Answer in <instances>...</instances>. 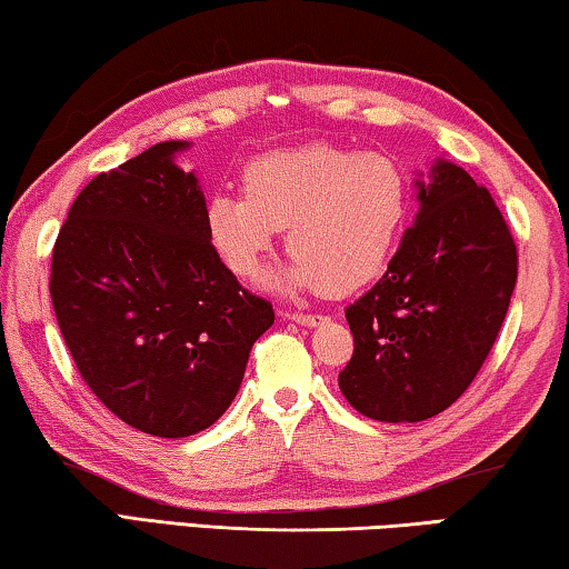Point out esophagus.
Wrapping results in <instances>:
<instances>
[{
	"label": "esophagus",
	"instance_id": "obj_1",
	"mask_svg": "<svg viewBox=\"0 0 569 569\" xmlns=\"http://www.w3.org/2000/svg\"><path fill=\"white\" fill-rule=\"evenodd\" d=\"M282 315L284 320H292V322H300V326H308V328H315L320 326V322L328 320V315L322 312H302V310H282L279 312Z\"/></svg>",
	"mask_w": 569,
	"mask_h": 569
}]
</instances>
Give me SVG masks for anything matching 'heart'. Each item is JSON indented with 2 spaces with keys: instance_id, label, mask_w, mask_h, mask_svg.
Returning a JSON list of instances; mask_svg holds the SVG:
<instances>
[{
  "instance_id": "1",
  "label": "heart",
  "mask_w": 569,
  "mask_h": 569,
  "mask_svg": "<svg viewBox=\"0 0 569 569\" xmlns=\"http://www.w3.org/2000/svg\"><path fill=\"white\" fill-rule=\"evenodd\" d=\"M243 193H213L208 239L236 277H254L287 226L282 290L353 292L387 267L409 216V180L395 157L330 144L259 154L243 168Z\"/></svg>"
}]
</instances>
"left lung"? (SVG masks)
Here are the masks:
<instances>
[{
    "label": "left lung",
    "mask_w": 569,
    "mask_h": 569,
    "mask_svg": "<svg viewBox=\"0 0 569 569\" xmlns=\"http://www.w3.org/2000/svg\"><path fill=\"white\" fill-rule=\"evenodd\" d=\"M389 269L348 305L353 356L338 387L379 422H422L470 387L517 287V243L483 186L437 160Z\"/></svg>",
    "instance_id": "1"
}]
</instances>
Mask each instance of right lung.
I'll return each mask as SVG.
<instances>
[{
	"mask_svg": "<svg viewBox=\"0 0 569 569\" xmlns=\"http://www.w3.org/2000/svg\"><path fill=\"white\" fill-rule=\"evenodd\" d=\"M188 142L101 172L52 249L50 297L78 373L121 422L154 437L211 427L239 395L274 310L239 284L206 231Z\"/></svg>",
	"mask_w": 569,
	"mask_h": 569,
	"instance_id": "1",
	"label": "right lung"
}]
</instances>
